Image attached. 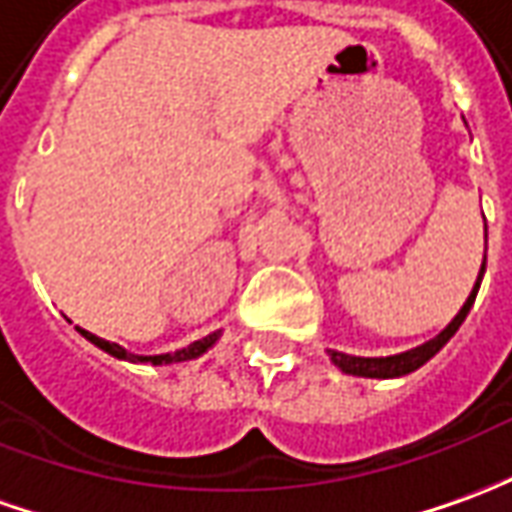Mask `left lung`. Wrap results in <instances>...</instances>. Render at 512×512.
Returning a JSON list of instances; mask_svg holds the SVG:
<instances>
[{
  "instance_id": "8db88e82",
  "label": "left lung",
  "mask_w": 512,
  "mask_h": 512,
  "mask_svg": "<svg viewBox=\"0 0 512 512\" xmlns=\"http://www.w3.org/2000/svg\"><path fill=\"white\" fill-rule=\"evenodd\" d=\"M482 274H485V263H482V271H479V280H476L474 291L471 297L465 300V305L460 308V314L451 319L440 336H434L431 342L420 344L415 350H406V353H398V356H387V358H361V356H347V353H336V350H328L330 361L347 375H361V378H398V375L415 373L417 367H423L434 353H440V347L460 330V325L465 322V316L471 311V305L476 300V291H479V283H482Z\"/></svg>"
}]
</instances>
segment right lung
<instances>
[{"instance_id":"obj_1","label":"right lung","mask_w":512,"mask_h":512,"mask_svg":"<svg viewBox=\"0 0 512 512\" xmlns=\"http://www.w3.org/2000/svg\"><path fill=\"white\" fill-rule=\"evenodd\" d=\"M81 330V328H78ZM83 336L89 339L92 344H97L100 350H106L109 356L114 358H128V361H148V364H176V361H190V358L201 356V353H207L215 339H218V333H210V336H204V339H198V342L187 344L182 350H176V353H165V356H131V353H125L120 344L114 342H106V339H100L95 333H89V330H81Z\"/></svg>"}]
</instances>
